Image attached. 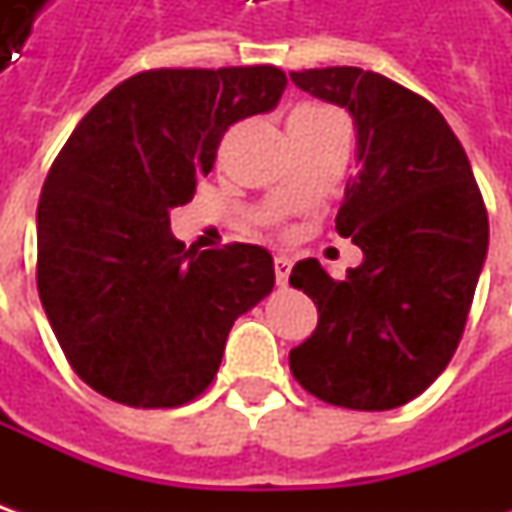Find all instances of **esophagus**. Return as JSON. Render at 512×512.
Returning <instances> with one entry per match:
<instances>
[{"mask_svg": "<svg viewBox=\"0 0 512 512\" xmlns=\"http://www.w3.org/2000/svg\"><path fill=\"white\" fill-rule=\"evenodd\" d=\"M273 273H276V285L285 287L290 279V259L287 256H276L273 259Z\"/></svg>", "mask_w": 512, "mask_h": 512, "instance_id": "1", "label": "esophagus"}]
</instances>
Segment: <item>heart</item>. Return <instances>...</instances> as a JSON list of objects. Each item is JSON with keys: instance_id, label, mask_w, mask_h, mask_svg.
Listing matches in <instances>:
<instances>
[{"instance_id": "heart-1", "label": "heart", "mask_w": 512, "mask_h": 512, "mask_svg": "<svg viewBox=\"0 0 512 512\" xmlns=\"http://www.w3.org/2000/svg\"><path fill=\"white\" fill-rule=\"evenodd\" d=\"M327 113H333V110L319 108V105H302V108L293 110L290 122H296V119H319V116H327Z\"/></svg>"}]
</instances>
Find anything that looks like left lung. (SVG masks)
Wrapping results in <instances>:
<instances>
[{"instance_id":"1","label":"left lung","mask_w":512,"mask_h":512,"mask_svg":"<svg viewBox=\"0 0 512 512\" xmlns=\"http://www.w3.org/2000/svg\"><path fill=\"white\" fill-rule=\"evenodd\" d=\"M296 88L350 110L359 173L347 179L336 230L362 247L347 279L316 259L290 285L319 310L290 350L293 379L347 410H390L439 379L462 342L487 253V210L462 142L424 96L382 73L313 68Z\"/></svg>"}]
</instances>
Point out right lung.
<instances>
[{"instance_id":"obj_1","label":"right lung","mask_w":512,"mask_h":512,"mask_svg":"<svg viewBox=\"0 0 512 512\" xmlns=\"http://www.w3.org/2000/svg\"><path fill=\"white\" fill-rule=\"evenodd\" d=\"M276 65L142 70L110 90L53 159L36 213V287L65 359L128 407L202 396L233 322L273 290L265 247L185 250L170 207L213 170L230 125L270 110Z\"/></svg>"}]
</instances>
